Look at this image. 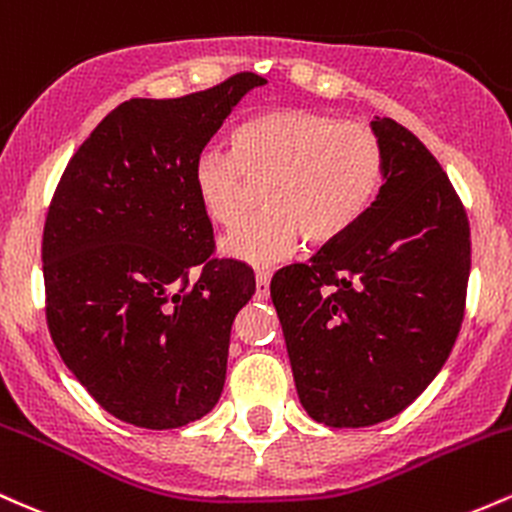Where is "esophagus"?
<instances>
[{
  "label": "esophagus",
  "mask_w": 512,
  "mask_h": 512,
  "mask_svg": "<svg viewBox=\"0 0 512 512\" xmlns=\"http://www.w3.org/2000/svg\"><path fill=\"white\" fill-rule=\"evenodd\" d=\"M269 279H272V274L267 272V269H260V272L255 274V281H257V289H255V296L264 301V298H269Z\"/></svg>",
  "instance_id": "esophagus-1"
}]
</instances>
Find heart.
<instances>
[{"label": "heart", "mask_w": 512, "mask_h": 512, "mask_svg": "<svg viewBox=\"0 0 512 512\" xmlns=\"http://www.w3.org/2000/svg\"><path fill=\"white\" fill-rule=\"evenodd\" d=\"M385 156L368 125L315 110H272L233 134L231 151H204L192 166L199 207L216 226L243 219L252 185L262 216L221 240L223 255L255 264L289 260L305 236L330 245L366 216L383 185Z\"/></svg>", "instance_id": "heart-1"}]
</instances>
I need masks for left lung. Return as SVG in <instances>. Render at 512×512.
Returning a JSON list of instances; mask_svg holds the SVG:
<instances>
[{
  "mask_svg": "<svg viewBox=\"0 0 512 512\" xmlns=\"http://www.w3.org/2000/svg\"><path fill=\"white\" fill-rule=\"evenodd\" d=\"M378 197L313 262L272 279L301 404L320 424L361 428L407 409L448 361L467 303L472 240L436 156L390 117Z\"/></svg>",
  "mask_w": 512,
  "mask_h": 512,
  "instance_id": "left-lung-1",
  "label": "left lung"
}]
</instances>
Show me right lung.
<instances>
[{"label":"right lung","instance_id":"right-lung-1","mask_svg":"<svg viewBox=\"0 0 512 512\" xmlns=\"http://www.w3.org/2000/svg\"><path fill=\"white\" fill-rule=\"evenodd\" d=\"M260 74L180 98H132L76 149L43 228L48 330L115 419L178 428L226 383L231 325L255 276L214 257L192 166Z\"/></svg>","mask_w":512,"mask_h":512}]
</instances>
